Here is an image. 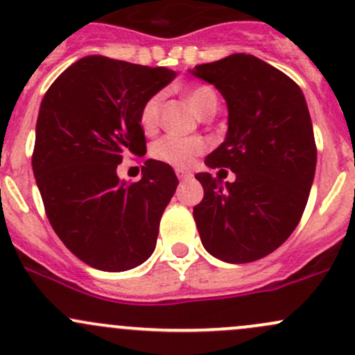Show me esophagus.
Returning <instances> with one entry per match:
<instances>
[{"label":"esophagus","instance_id":"esophagus-1","mask_svg":"<svg viewBox=\"0 0 355 355\" xmlns=\"http://www.w3.org/2000/svg\"><path fill=\"white\" fill-rule=\"evenodd\" d=\"M177 177L180 178L182 182H185V180H190V178L193 177V173H192V171H189V170H184V168H177Z\"/></svg>","mask_w":355,"mask_h":355}]
</instances>
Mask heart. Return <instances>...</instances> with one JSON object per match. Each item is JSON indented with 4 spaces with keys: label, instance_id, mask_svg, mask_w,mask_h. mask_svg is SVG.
<instances>
[{
    "label": "heart",
    "instance_id": "b5f03b06",
    "mask_svg": "<svg viewBox=\"0 0 355 355\" xmlns=\"http://www.w3.org/2000/svg\"><path fill=\"white\" fill-rule=\"evenodd\" d=\"M185 99L197 116L207 118L217 109V96L209 85H196L185 91ZM163 96L153 94L148 97L139 111V126L145 133H153L158 128L159 114H162ZM207 150V143L202 138H178V136H165L151 146V157L175 168H187L196 162L198 155Z\"/></svg>",
    "mask_w": 355,
    "mask_h": 355
}]
</instances>
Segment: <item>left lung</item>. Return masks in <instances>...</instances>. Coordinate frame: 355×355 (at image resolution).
Segmentation results:
<instances>
[{
	"label": "left lung",
	"mask_w": 355,
	"mask_h": 355,
	"mask_svg": "<svg viewBox=\"0 0 355 355\" xmlns=\"http://www.w3.org/2000/svg\"><path fill=\"white\" fill-rule=\"evenodd\" d=\"M190 73L216 85L227 104L225 139L205 165L236 173L232 184L196 175L204 187L193 207L198 234L214 258L251 263L282 246L305 210L317 165L309 106L286 73L248 53Z\"/></svg>",
	"instance_id": "obj_1"
}]
</instances>
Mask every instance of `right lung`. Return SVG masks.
<instances>
[{
    "label": "right lung",
    "instance_id": "obj_1",
    "mask_svg": "<svg viewBox=\"0 0 355 355\" xmlns=\"http://www.w3.org/2000/svg\"><path fill=\"white\" fill-rule=\"evenodd\" d=\"M173 79L165 67L87 55L42 101L32 166L46 217L67 249L96 270H131L157 246L177 175L158 159H146L136 184L116 170L126 153H146L139 111Z\"/></svg>",
    "mask_w": 355,
    "mask_h": 355
}]
</instances>
